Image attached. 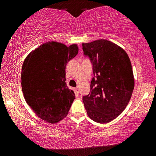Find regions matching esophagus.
<instances>
[{
    "mask_svg": "<svg viewBox=\"0 0 156 156\" xmlns=\"http://www.w3.org/2000/svg\"><path fill=\"white\" fill-rule=\"evenodd\" d=\"M75 91H76V93L78 94L79 93V88L78 87H76L75 88Z\"/></svg>",
    "mask_w": 156,
    "mask_h": 156,
    "instance_id": "1",
    "label": "esophagus"
}]
</instances>
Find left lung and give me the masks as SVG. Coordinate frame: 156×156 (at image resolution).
Wrapping results in <instances>:
<instances>
[{
  "mask_svg": "<svg viewBox=\"0 0 156 156\" xmlns=\"http://www.w3.org/2000/svg\"><path fill=\"white\" fill-rule=\"evenodd\" d=\"M82 44L95 76L90 93L83 97L84 107L91 120L108 123L125 110L132 96L135 82L130 59L122 47L107 40Z\"/></svg>",
  "mask_w": 156,
  "mask_h": 156,
  "instance_id": "obj_1",
  "label": "left lung"
}]
</instances>
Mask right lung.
Returning a JSON list of instances; mask_svg holds the SVG:
<instances>
[{
  "instance_id": "obj_1",
  "label": "right lung",
  "mask_w": 156,
  "mask_h": 156,
  "mask_svg": "<svg viewBox=\"0 0 156 156\" xmlns=\"http://www.w3.org/2000/svg\"><path fill=\"white\" fill-rule=\"evenodd\" d=\"M78 52L76 44L56 41L41 44L26 57L21 72L23 96L31 110L51 124L67 115L75 94L65 83L67 63Z\"/></svg>"
}]
</instances>
